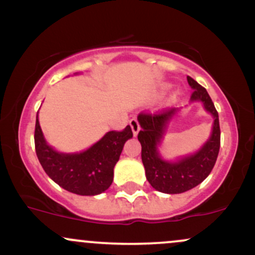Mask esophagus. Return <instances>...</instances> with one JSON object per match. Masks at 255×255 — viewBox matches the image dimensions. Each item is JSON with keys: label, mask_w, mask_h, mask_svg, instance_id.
<instances>
[{"label": "esophagus", "mask_w": 255, "mask_h": 255, "mask_svg": "<svg viewBox=\"0 0 255 255\" xmlns=\"http://www.w3.org/2000/svg\"><path fill=\"white\" fill-rule=\"evenodd\" d=\"M129 126L131 128V131H133V135L136 136L137 133H139V130H140V125H139V122H137V120L131 119L129 121Z\"/></svg>", "instance_id": "1"}]
</instances>
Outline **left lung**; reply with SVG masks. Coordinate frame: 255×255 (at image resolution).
Wrapping results in <instances>:
<instances>
[{
  "label": "left lung",
  "instance_id": "8db88e82",
  "mask_svg": "<svg viewBox=\"0 0 255 255\" xmlns=\"http://www.w3.org/2000/svg\"><path fill=\"white\" fill-rule=\"evenodd\" d=\"M187 81L193 90L189 103H201L204 110L211 114L213 119L209 139L194 153L169 160L162 156L159 150L166 131L172 121L180 115L182 107L164 110L156 115L140 114L137 116V122L141 127L137 140L141 144V159L146 178L156 191L166 194H180L203 182L215 166L221 146L218 113L211 97L194 79L187 77Z\"/></svg>",
  "mask_w": 255,
  "mask_h": 255
}]
</instances>
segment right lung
I'll list each match as a JSON object with an SVG mask.
<instances>
[{
  "mask_svg": "<svg viewBox=\"0 0 255 255\" xmlns=\"http://www.w3.org/2000/svg\"><path fill=\"white\" fill-rule=\"evenodd\" d=\"M133 137L129 126L122 131H108L97 142L80 152H60L46 141L38 114L34 145L40 165L49 177L66 191L78 195L102 194L113 183L114 168L127 140Z\"/></svg>",
  "mask_w": 255,
  "mask_h": 255,
  "instance_id": "obj_1",
  "label": "right lung"
}]
</instances>
